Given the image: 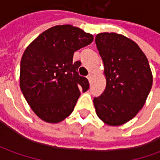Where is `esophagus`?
<instances>
[{
  "instance_id": "esophagus-1",
  "label": "esophagus",
  "mask_w": 160,
  "mask_h": 160,
  "mask_svg": "<svg viewBox=\"0 0 160 160\" xmlns=\"http://www.w3.org/2000/svg\"><path fill=\"white\" fill-rule=\"evenodd\" d=\"M92 73H89L88 75H87V79L89 80V81H91V79H92Z\"/></svg>"
}]
</instances>
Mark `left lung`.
I'll return each mask as SVG.
<instances>
[{
    "instance_id": "obj_1",
    "label": "left lung",
    "mask_w": 160,
    "mask_h": 160,
    "mask_svg": "<svg viewBox=\"0 0 160 160\" xmlns=\"http://www.w3.org/2000/svg\"><path fill=\"white\" fill-rule=\"evenodd\" d=\"M95 43L104 64L106 88L93 98L97 116L109 126L131 120L143 107L152 86L149 61L139 46L116 33L96 35Z\"/></svg>"
}]
</instances>
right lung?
Masks as SVG:
<instances>
[{
    "label": "right lung",
    "instance_id": "obj_1",
    "mask_svg": "<svg viewBox=\"0 0 160 160\" xmlns=\"http://www.w3.org/2000/svg\"><path fill=\"white\" fill-rule=\"evenodd\" d=\"M92 40V34L80 28L56 26L26 49L20 62V89L41 119L64 120L73 112L80 92L89 89L87 78L77 72L81 62H73V56Z\"/></svg>",
    "mask_w": 160,
    "mask_h": 160
}]
</instances>
